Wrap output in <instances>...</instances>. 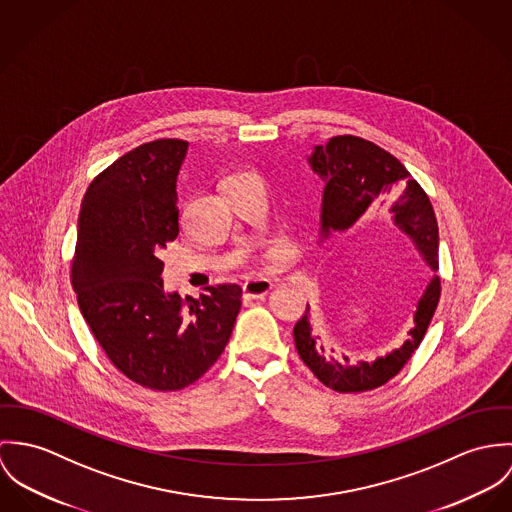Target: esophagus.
<instances>
[{
	"label": "esophagus",
	"instance_id": "esophagus-1",
	"mask_svg": "<svg viewBox=\"0 0 512 512\" xmlns=\"http://www.w3.org/2000/svg\"><path fill=\"white\" fill-rule=\"evenodd\" d=\"M273 288V283L267 279H251L243 283V296L245 298H261Z\"/></svg>",
	"mask_w": 512,
	"mask_h": 512
}]
</instances>
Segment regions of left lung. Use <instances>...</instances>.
<instances>
[{
  "mask_svg": "<svg viewBox=\"0 0 512 512\" xmlns=\"http://www.w3.org/2000/svg\"><path fill=\"white\" fill-rule=\"evenodd\" d=\"M310 163L326 180L322 206L324 237L334 231H347L379 212L391 210L398 228L414 239L426 263L438 271V222L432 202L397 157L367 139L338 135L332 137L328 145H318ZM440 292V279L434 275L418 300L414 328L408 332V340L373 363L359 361L353 365L347 357H343V363H338L334 357L330 359L326 349L322 345L316 347V341L310 336L306 314L292 330L296 351L314 377L336 393L379 389L397 377L424 340L440 302Z\"/></svg>",
  "mask_w": 512,
  "mask_h": 512,
  "instance_id": "1",
  "label": "left lung"
}]
</instances>
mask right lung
Here are the masks:
<instances>
[{
    "instance_id": "1",
    "label": "right lung",
    "mask_w": 512,
    "mask_h": 512,
    "mask_svg": "<svg viewBox=\"0 0 512 512\" xmlns=\"http://www.w3.org/2000/svg\"><path fill=\"white\" fill-rule=\"evenodd\" d=\"M188 141L157 139L100 172L86 190L70 283L115 369L151 391H180L224 353L241 308L237 284L182 300L163 290L159 253L178 235L176 176Z\"/></svg>"
}]
</instances>
